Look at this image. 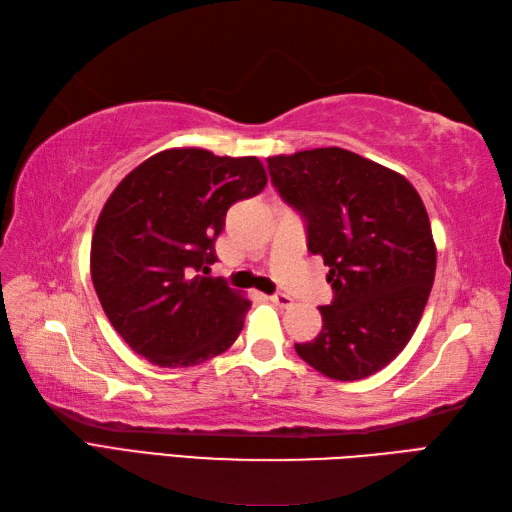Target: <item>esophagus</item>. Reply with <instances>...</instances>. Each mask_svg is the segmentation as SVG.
<instances>
[{"label":"esophagus","instance_id":"1","mask_svg":"<svg viewBox=\"0 0 512 512\" xmlns=\"http://www.w3.org/2000/svg\"><path fill=\"white\" fill-rule=\"evenodd\" d=\"M269 300L274 302L276 306H282V309H287V306L293 304V298H291V295H287V293H276V295H271Z\"/></svg>","mask_w":512,"mask_h":512}]
</instances>
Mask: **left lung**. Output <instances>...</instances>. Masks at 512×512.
<instances>
[{
    "label": "left lung",
    "mask_w": 512,
    "mask_h": 512,
    "mask_svg": "<svg viewBox=\"0 0 512 512\" xmlns=\"http://www.w3.org/2000/svg\"><path fill=\"white\" fill-rule=\"evenodd\" d=\"M271 184L306 221L328 265L322 331L295 352L337 381L366 379L399 355L423 317L436 245L423 199L403 175L339 146L267 157Z\"/></svg>",
    "instance_id": "8db88e82"
}]
</instances>
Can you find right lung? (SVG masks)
Segmentation results:
<instances>
[{
  "label": "right lung",
  "instance_id": "add662e5",
  "mask_svg": "<svg viewBox=\"0 0 512 512\" xmlns=\"http://www.w3.org/2000/svg\"><path fill=\"white\" fill-rule=\"evenodd\" d=\"M267 186L258 157L168 149L124 177L92 236V280L111 326L162 368L199 366L230 348L247 298L208 274L232 203Z\"/></svg>",
  "mask_w": 512,
  "mask_h": 512
}]
</instances>
